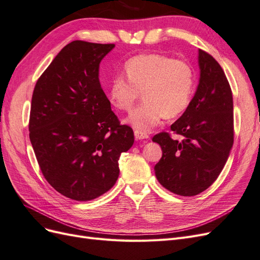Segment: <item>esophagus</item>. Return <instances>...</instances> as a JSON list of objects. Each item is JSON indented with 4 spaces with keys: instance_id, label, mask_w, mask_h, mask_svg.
Segmentation results:
<instances>
[{
    "instance_id": "34e87169",
    "label": "esophagus",
    "mask_w": 260,
    "mask_h": 260,
    "mask_svg": "<svg viewBox=\"0 0 260 260\" xmlns=\"http://www.w3.org/2000/svg\"><path fill=\"white\" fill-rule=\"evenodd\" d=\"M135 137L137 140H147L149 138L147 133H143V132L138 131V130L135 131Z\"/></svg>"
}]
</instances>
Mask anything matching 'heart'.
Wrapping results in <instances>:
<instances>
[{"label": "heart", "instance_id": "obj_1", "mask_svg": "<svg viewBox=\"0 0 260 260\" xmlns=\"http://www.w3.org/2000/svg\"><path fill=\"white\" fill-rule=\"evenodd\" d=\"M124 74L115 76L109 83V99L116 108L131 112L141 93L143 104L125 122L146 133L162 118L183 114L193 98L195 73L187 61L162 54H141L124 64Z\"/></svg>", "mask_w": 260, "mask_h": 260}]
</instances>
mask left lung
I'll return each mask as SVG.
<instances>
[{
  "label": "left lung",
  "instance_id": "1",
  "mask_svg": "<svg viewBox=\"0 0 260 260\" xmlns=\"http://www.w3.org/2000/svg\"><path fill=\"white\" fill-rule=\"evenodd\" d=\"M201 77L190 106L171 124L168 132L153 137L162 149L155 165V175L168 191L194 196L217 180L230 155L234 140L233 99L231 86L219 62L199 50Z\"/></svg>",
  "mask_w": 260,
  "mask_h": 260
}]
</instances>
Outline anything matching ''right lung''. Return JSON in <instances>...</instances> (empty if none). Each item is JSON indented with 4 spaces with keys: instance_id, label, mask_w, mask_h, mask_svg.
I'll list each match as a JSON object with an SVG mask.
<instances>
[{
    "instance_id": "obj_1",
    "label": "right lung",
    "mask_w": 260,
    "mask_h": 260,
    "mask_svg": "<svg viewBox=\"0 0 260 260\" xmlns=\"http://www.w3.org/2000/svg\"><path fill=\"white\" fill-rule=\"evenodd\" d=\"M114 46L70 42L39 78L31 100L29 138L39 166L55 190L75 201L111 190L119 156L135 142L99 79L100 62Z\"/></svg>"
}]
</instances>
